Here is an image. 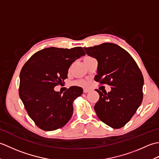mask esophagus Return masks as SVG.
Here are the masks:
<instances>
[{
    "label": "esophagus",
    "instance_id": "esophagus-1",
    "mask_svg": "<svg viewBox=\"0 0 159 159\" xmlns=\"http://www.w3.org/2000/svg\"><path fill=\"white\" fill-rule=\"evenodd\" d=\"M89 91L90 90L89 89H83V92L84 93H88Z\"/></svg>",
    "mask_w": 159,
    "mask_h": 159
}]
</instances>
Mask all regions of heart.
Instances as JSON below:
<instances>
[{"mask_svg": "<svg viewBox=\"0 0 159 159\" xmlns=\"http://www.w3.org/2000/svg\"><path fill=\"white\" fill-rule=\"evenodd\" d=\"M91 58L90 57H86L85 59H89ZM72 85H75V86H81V87H85L87 85V82L85 81V80H77V81H74L72 83Z\"/></svg>", "mask_w": 159, "mask_h": 159, "instance_id": "1", "label": "heart"}]
</instances>
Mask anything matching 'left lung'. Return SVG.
I'll return each instance as SVG.
<instances>
[{
  "mask_svg": "<svg viewBox=\"0 0 159 159\" xmlns=\"http://www.w3.org/2000/svg\"><path fill=\"white\" fill-rule=\"evenodd\" d=\"M98 62L96 81L111 87L109 92H98L94 106L98 117L113 128L125 126L143 100V77L137 63L126 50L113 43L84 48Z\"/></svg>",
  "mask_w": 159,
  "mask_h": 159,
  "instance_id": "8db88e82",
  "label": "left lung"
}]
</instances>
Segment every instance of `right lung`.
I'll return each instance as SVG.
<instances>
[{
  "label": "right lung",
  "mask_w": 159,
  "mask_h": 159,
  "mask_svg": "<svg viewBox=\"0 0 159 159\" xmlns=\"http://www.w3.org/2000/svg\"><path fill=\"white\" fill-rule=\"evenodd\" d=\"M85 55L82 47H50L35 52L23 66L19 96L29 117L42 130L59 129L72 117L73 102L83 89L72 86L61 94L54 87L67 79L71 64Z\"/></svg>",
  "instance_id": "1"
}]
</instances>
